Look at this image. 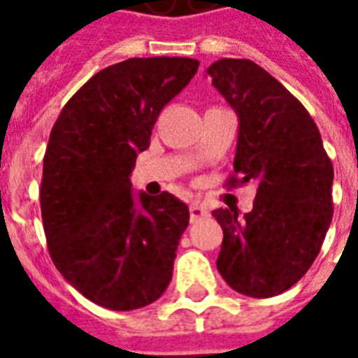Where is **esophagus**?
Masks as SVG:
<instances>
[{"label":"esophagus","mask_w":358,"mask_h":358,"mask_svg":"<svg viewBox=\"0 0 358 358\" xmlns=\"http://www.w3.org/2000/svg\"><path fill=\"white\" fill-rule=\"evenodd\" d=\"M209 215V210L203 207L201 203H192L189 205V218H192V222H197V220H201Z\"/></svg>","instance_id":"obj_1"}]
</instances>
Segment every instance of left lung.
<instances>
[{
    "label": "left lung",
    "instance_id": "obj_1",
    "mask_svg": "<svg viewBox=\"0 0 358 358\" xmlns=\"http://www.w3.org/2000/svg\"><path fill=\"white\" fill-rule=\"evenodd\" d=\"M213 86L240 117L228 187L255 182L253 210H213L224 232L217 268L249 297H274L297 284L330 228L334 166L303 103L249 59L207 69Z\"/></svg>",
    "mask_w": 358,
    "mask_h": 358
}]
</instances>
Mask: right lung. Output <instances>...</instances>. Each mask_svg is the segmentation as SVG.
<instances>
[{
    "label": "right lung",
    "mask_w": 358,
    "mask_h": 358,
    "mask_svg": "<svg viewBox=\"0 0 358 358\" xmlns=\"http://www.w3.org/2000/svg\"><path fill=\"white\" fill-rule=\"evenodd\" d=\"M197 66L187 57L107 66L66 101L51 128L40 186L48 249L66 282L99 307L141 308L171 284L189 210L169 192L136 201L130 172L163 107Z\"/></svg>",
    "instance_id": "add662e5"
}]
</instances>
